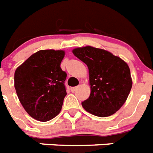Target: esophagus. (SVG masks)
<instances>
[{
	"label": "esophagus",
	"instance_id": "esophagus-1",
	"mask_svg": "<svg viewBox=\"0 0 153 153\" xmlns=\"http://www.w3.org/2000/svg\"><path fill=\"white\" fill-rule=\"evenodd\" d=\"M77 88L78 87H73V88H71V91H72V92H74V91H76V90L77 89Z\"/></svg>",
	"mask_w": 153,
	"mask_h": 153
}]
</instances>
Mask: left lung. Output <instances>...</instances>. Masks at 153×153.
Instances as JSON below:
<instances>
[{
    "label": "left lung",
    "instance_id": "1",
    "mask_svg": "<svg viewBox=\"0 0 153 153\" xmlns=\"http://www.w3.org/2000/svg\"><path fill=\"white\" fill-rule=\"evenodd\" d=\"M73 53L88 67L91 94L82 102L83 107L99 117L115 113L131 90L128 65L108 51L91 46L74 49Z\"/></svg>",
    "mask_w": 153,
    "mask_h": 153
}]
</instances>
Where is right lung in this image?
Masks as SVG:
<instances>
[{"instance_id":"add662e5","label":"right lung","mask_w":153,"mask_h":153,"mask_svg":"<svg viewBox=\"0 0 153 153\" xmlns=\"http://www.w3.org/2000/svg\"><path fill=\"white\" fill-rule=\"evenodd\" d=\"M63 51L42 50L32 54L15 72L16 94L28 114L40 122L53 118L66 96L67 74L61 68Z\"/></svg>"}]
</instances>
